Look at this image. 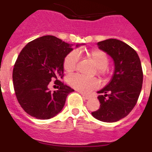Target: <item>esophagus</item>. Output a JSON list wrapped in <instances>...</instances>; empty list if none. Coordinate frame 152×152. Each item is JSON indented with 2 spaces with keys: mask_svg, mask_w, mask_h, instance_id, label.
<instances>
[{
  "mask_svg": "<svg viewBox=\"0 0 152 152\" xmlns=\"http://www.w3.org/2000/svg\"><path fill=\"white\" fill-rule=\"evenodd\" d=\"M81 94H82V96H83V98H84V99H86V100H89V99H91V96H89V95H85V94H83V93H81Z\"/></svg>",
  "mask_w": 152,
  "mask_h": 152,
  "instance_id": "1",
  "label": "esophagus"
}]
</instances>
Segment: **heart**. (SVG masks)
Returning <instances> with one entry per match:
<instances>
[{"instance_id": "heart-1", "label": "heart", "mask_w": 152, "mask_h": 152, "mask_svg": "<svg viewBox=\"0 0 152 152\" xmlns=\"http://www.w3.org/2000/svg\"><path fill=\"white\" fill-rule=\"evenodd\" d=\"M89 57L96 68L99 75L104 74V69L109 64V58L106 53L99 49H92L86 52ZM79 53L72 50L69 53L63 60V69L67 72H72L75 70L79 60ZM69 83L73 88L81 92L87 93L99 86V82L95 78H87L80 75H72L69 78Z\"/></svg>"}]
</instances>
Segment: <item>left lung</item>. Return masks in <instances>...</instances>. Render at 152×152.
Segmentation results:
<instances>
[{
	"instance_id": "left-lung-1",
	"label": "left lung",
	"mask_w": 152,
	"mask_h": 152,
	"mask_svg": "<svg viewBox=\"0 0 152 152\" xmlns=\"http://www.w3.org/2000/svg\"><path fill=\"white\" fill-rule=\"evenodd\" d=\"M114 62V73L107 86L98 93L100 108L92 113L94 118L104 122H115L130 113L142 89L143 74L135 50L122 41L109 39L97 43Z\"/></svg>"
}]
</instances>
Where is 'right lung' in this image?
<instances>
[{"mask_svg": "<svg viewBox=\"0 0 152 152\" xmlns=\"http://www.w3.org/2000/svg\"><path fill=\"white\" fill-rule=\"evenodd\" d=\"M84 44L76 45V48ZM72 44L53 36H44L27 43L20 52L12 72L18 103L30 115L38 119L53 118L63 110L67 95L74 92L60 80L63 77V60ZM51 80L58 85L51 93Z\"/></svg>", "mask_w": 152, "mask_h": 152, "instance_id": "right-lung-1", "label": "right lung"}]
</instances>
